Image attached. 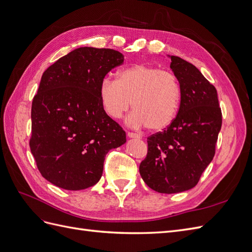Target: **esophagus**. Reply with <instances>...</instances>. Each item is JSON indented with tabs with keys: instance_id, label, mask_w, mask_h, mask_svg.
Returning <instances> with one entry per match:
<instances>
[{
	"instance_id": "esophagus-1",
	"label": "esophagus",
	"mask_w": 252,
	"mask_h": 252,
	"mask_svg": "<svg viewBox=\"0 0 252 252\" xmlns=\"http://www.w3.org/2000/svg\"><path fill=\"white\" fill-rule=\"evenodd\" d=\"M127 135L129 136V138H134V139H141V138H142V136H141L140 134L134 133V132H130V131L127 132Z\"/></svg>"
}]
</instances>
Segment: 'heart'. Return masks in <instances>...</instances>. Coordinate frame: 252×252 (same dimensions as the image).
Listing matches in <instances>:
<instances>
[{"instance_id": "heart-1", "label": "heart", "mask_w": 252, "mask_h": 252, "mask_svg": "<svg viewBox=\"0 0 252 252\" xmlns=\"http://www.w3.org/2000/svg\"><path fill=\"white\" fill-rule=\"evenodd\" d=\"M103 108L112 119H120L133 106L127 119L132 127L147 126L161 131L177 119L182 102V87L173 71L148 64H133L121 69L117 80L101 82Z\"/></svg>"}]
</instances>
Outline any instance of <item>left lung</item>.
I'll return each instance as SVG.
<instances>
[{
    "instance_id": "1",
    "label": "left lung",
    "mask_w": 252,
    "mask_h": 252,
    "mask_svg": "<svg viewBox=\"0 0 252 252\" xmlns=\"http://www.w3.org/2000/svg\"><path fill=\"white\" fill-rule=\"evenodd\" d=\"M182 87L181 108L165 130L148 136L140 174L151 189L178 193L193 188L216 154L222 111L216 87L187 61L171 56Z\"/></svg>"
}]
</instances>
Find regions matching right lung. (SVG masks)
I'll return each instance as SVG.
<instances>
[{
  "mask_svg": "<svg viewBox=\"0 0 252 252\" xmlns=\"http://www.w3.org/2000/svg\"><path fill=\"white\" fill-rule=\"evenodd\" d=\"M124 62L121 52L80 47L44 71L32 106L29 146L37 169L51 184L82 190L100 181L105 157L126 133L105 112L101 82Z\"/></svg>",
  "mask_w": 252,
  "mask_h": 252,
  "instance_id": "obj_1",
  "label": "right lung"
}]
</instances>
